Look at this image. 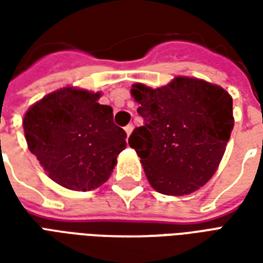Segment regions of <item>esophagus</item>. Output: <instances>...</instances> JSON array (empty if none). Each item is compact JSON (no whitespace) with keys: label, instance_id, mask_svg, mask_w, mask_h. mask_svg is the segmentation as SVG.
Returning a JSON list of instances; mask_svg holds the SVG:
<instances>
[{"label":"esophagus","instance_id":"obj_1","mask_svg":"<svg viewBox=\"0 0 263 263\" xmlns=\"http://www.w3.org/2000/svg\"><path fill=\"white\" fill-rule=\"evenodd\" d=\"M124 129H125L126 135H128V137H129V135H131L132 129H134V125H132V124H128V125H126L125 128H124Z\"/></svg>","mask_w":263,"mask_h":263}]
</instances>
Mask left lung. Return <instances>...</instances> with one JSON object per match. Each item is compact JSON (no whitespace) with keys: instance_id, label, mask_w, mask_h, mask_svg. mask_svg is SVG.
I'll return each instance as SVG.
<instances>
[{"instance_id":"8db88e82","label":"left lung","mask_w":263,"mask_h":263,"mask_svg":"<svg viewBox=\"0 0 263 263\" xmlns=\"http://www.w3.org/2000/svg\"><path fill=\"white\" fill-rule=\"evenodd\" d=\"M143 125L129 146L141 158L151 186L162 194L184 196L213 177L234 128L232 98L211 83L179 76L159 88L134 84Z\"/></svg>"}]
</instances>
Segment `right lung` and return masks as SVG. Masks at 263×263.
<instances>
[{"mask_svg":"<svg viewBox=\"0 0 263 263\" xmlns=\"http://www.w3.org/2000/svg\"><path fill=\"white\" fill-rule=\"evenodd\" d=\"M98 97L65 87L33 104L22 121L29 151L53 182L70 190L87 192L107 182L126 148L125 131Z\"/></svg>","mask_w":263,"mask_h":263,"instance_id":"obj_1","label":"right lung"}]
</instances>
